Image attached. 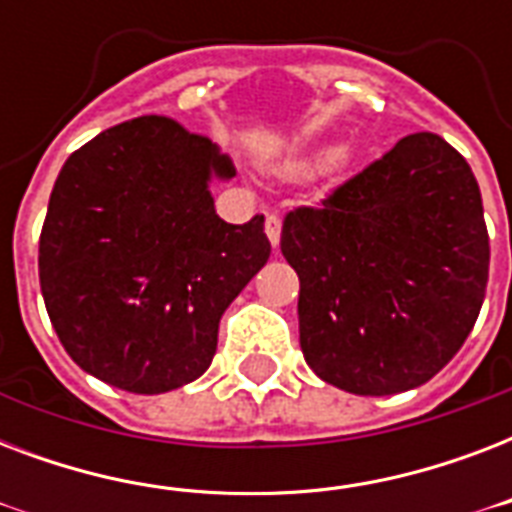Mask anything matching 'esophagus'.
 <instances>
[{"label":"esophagus","mask_w":512,"mask_h":512,"mask_svg":"<svg viewBox=\"0 0 512 512\" xmlns=\"http://www.w3.org/2000/svg\"><path fill=\"white\" fill-rule=\"evenodd\" d=\"M265 236L271 241V247L276 249L281 241V220L276 215H268L265 217Z\"/></svg>","instance_id":"1"}]
</instances>
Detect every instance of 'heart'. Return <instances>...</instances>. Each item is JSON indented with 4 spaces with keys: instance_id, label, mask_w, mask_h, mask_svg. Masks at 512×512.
Instances as JSON below:
<instances>
[{
    "instance_id": "obj_1",
    "label": "heart",
    "mask_w": 512,
    "mask_h": 512,
    "mask_svg": "<svg viewBox=\"0 0 512 512\" xmlns=\"http://www.w3.org/2000/svg\"><path fill=\"white\" fill-rule=\"evenodd\" d=\"M353 162H356V151H353V148L316 146L305 154V159H300L297 167H300V170H319L324 164H332L335 170H348Z\"/></svg>"
}]
</instances>
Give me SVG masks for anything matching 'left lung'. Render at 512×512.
I'll list each match as a JSON object with an SVG mask.
<instances>
[{
  "mask_svg": "<svg viewBox=\"0 0 512 512\" xmlns=\"http://www.w3.org/2000/svg\"><path fill=\"white\" fill-rule=\"evenodd\" d=\"M281 252L300 276V348L321 380L393 396L436 377L484 305L489 233L468 162L417 132L284 217Z\"/></svg>",
  "mask_w": 512,
  "mask_h": 512,
  "instance_id": "1",
  "label": "left lung"
}]
</instances>
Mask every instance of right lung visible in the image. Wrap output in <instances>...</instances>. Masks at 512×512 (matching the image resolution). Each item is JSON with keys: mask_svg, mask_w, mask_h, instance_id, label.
<instances>
[{"mask_svg": "<svg viewBox=\"0 0 512 512\" xmlns=\"http://www.w3.org/2000/svg\"><path fill=\"white\" fill-rule=\"evenodd\" d=\"M236 167L164 116L100 132L68 156L39 239V284L63 348L127 393L207 372L217 327L271 257L263 217L231 225L212 180Z\"/></svg>", "mask_w": 512, "mask_h": 512, "instance_id": "obj_1", "label": "right lung"}]
</instances>
